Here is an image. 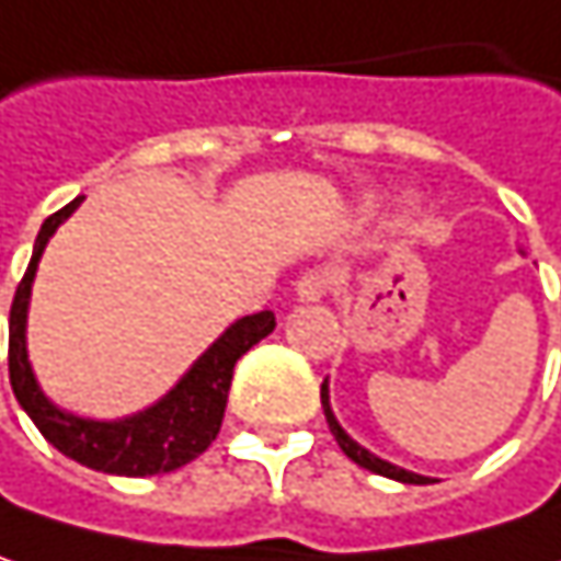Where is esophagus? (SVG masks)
<instances>
[{
	"label": "esophagus",
	"mask_w": 561,
	"mask_h": 561,
	"mask_svg": "<svg viewBox=\"0 0 561 561\" xmlns=\"http://www.w3.org/2000/svg\"><path fill=\"white\" fill-rule=\"evenodd\" d=\"M328 288H331V282H328L324 273H318V270L305 273L301 279L295 282V295H298V301H321V298L328 295Z\"/></svg>",
	"instance_id": "34e87169"
}]
</instances>
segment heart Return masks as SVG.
I'll return each mask as SVG.
<instances>
[{"mask_svg":"<svg viewBox=\"0 0 561 561\" xmlns=\"http://www.w3.org/2000/svg\"><path fill=\"white\" fill-rule=\"evenodd\" d=\"M408 208H411V202H408ZM408 208H404V211H408Z\"/></svg>","mask_w":561,"mask_h":561,"instance_id":"1","label":"heart"}]
</instances>
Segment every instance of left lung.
Returning <instances> with one entry per match:
<instances>
[{
    "instance_id": "8db88e82",
    "label": "left lung",
    "mask_w": 561,
    "mask_h": 561,
    "mask_svg": "<svg viewBox=\"0 0 561 561\" xmlns=\"http://www.w3.org/2000/svg\"><path fill=\"white\" fill-rule=\"evenodd\" d=\"M321 404H324V417H328V427H331L333 439H336V446L356 462V466H363V469H369V472H376V476H385V479H394V482H404V484H431L427 476H417V472H408V469H401V466H394V462H388V459H379L376 453H369L366 446H359L350 433L340 427V421L333 417V408H331V388H328V379L321 385Z\"/></svg>"
}]
</instances>
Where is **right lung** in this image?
Segmentation results:
<instances>
[{
    "label": "right lung",
    "instance_id": "right-lung-1",
    "mask_svg": "<svg viewBox=\"0 0 561 561\" xmlns=\"http://www.w3.org/2000/svg\"><path fill=\"white\" fill-rule=\"evenodd\" d=\"M79 202L82 195L64 205L57 215H50L37 230L25 279L15 288V301L9 314V382L19 404L34 421V427L44 433V439L57 446L64 456L77 459L79 466L108 476H130V479L163 476L198 459L211 446L225 421L233 366L250 346H256L263 336L273 333L276 314L260 311L233 321L160 401H153L137 414L118 421H95L57 408L37 385L27 359V305H31V282L47 240L77 211Z\"/></svg>",
    "mask_w": 561,
    "mask_h": 561
}]
</instances>
